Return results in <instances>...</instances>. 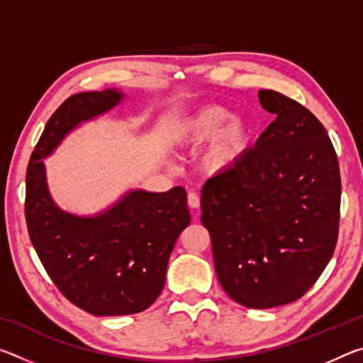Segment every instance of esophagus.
Listing matches in <instances>:
<instances>
[{
    "label": "esophagus",
    "mask_w": 363,
    "mask_h": 363,
    "mask_svg": "<svg viewBox=\"0 0 363 363\" xmlns=\"http://www.w3.org/2000/svg\"><path fill=\"white\" fill-rule=\"evenodd\" d=\"M187 203H189L190 208H192V210H199V208H200V196H199V194L190 192L187 195Z\"/></svg>",
    "instance_id": "obj_1"
}]
</instances>
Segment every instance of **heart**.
Listing matches in <instances>:
<instances>
[{
    "label": "heart",
    "instance_id": "1",
    "mask_svg": "<svg viewBox=\"0 0 363 363\" xmlns=\"http://www.w3.org/2000/svg\"><path fill=\"white\" fill-rule=\"evenodd\" d=\"M251 128L245 120L233 118L230 110L206 106L187 115L173 126L171 140L181 149H196L208 140L201 153V169L210 176H224L238 168L251 145Z\"/></svg>",
    "mask_w": 363,
    "mask_h": 363
}]
</instances>
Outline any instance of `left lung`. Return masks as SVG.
<instances>
[{
	"label": "left lung",
	"mask_w": 363,
	"mask_h": 363,
	"mask_svg": "<svg viewBox=\"0 0 363 363\" xmlns=\"http://www.w3.org/2000/svg\"><path fill=\"white\" fill-rule=\"evenodd\" d=\"M275 115L235 171L201 189L216 275L245 307L269 309L299 299L333 256L341 177L327 131L309 110L261 89Z\"/></svg>",
	"instance_id": "left-lung-1"
}]
</instances>
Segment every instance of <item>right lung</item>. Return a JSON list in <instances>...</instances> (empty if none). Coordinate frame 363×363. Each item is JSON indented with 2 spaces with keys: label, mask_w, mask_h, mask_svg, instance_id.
I'll return each mask as SVG.
<instances>
[{
  "label": "right lung",
  "mask_w": 363,
  "mask_h": 363,
  "mask_svg": "<svg viewBox=\"0 0 363 363\" xmlns=\"http://www.w3.org/2000/svg\"><path fill=\"white\" fill-rule=\"evenodd\" d=\"M123 96L116 89L70 96L46 123L27 168L30 240L60 293L93 315L138 314L155 303L171 251L190 224L182 187L162 194L130 190L93 216L64 211L49 194L43 160L82 123L118 106Z\"/></svg>",
  "instance_id": "1"
}]
</instances>
